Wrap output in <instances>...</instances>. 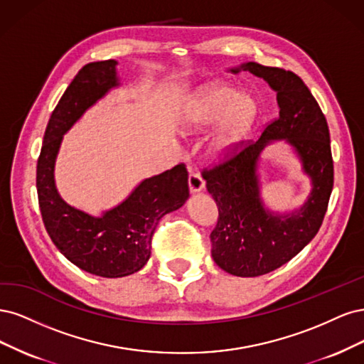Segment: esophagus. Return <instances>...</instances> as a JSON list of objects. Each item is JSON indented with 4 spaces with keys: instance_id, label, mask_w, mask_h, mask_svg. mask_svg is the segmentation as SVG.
<instances>
[{
    "instance_id": "obj_1",
    "label": "esophagus",
    "mask_w": 364,
    "mask_h": 364,
    "mask_svg": "<svg viewBox=\"0 0 364 364\" xmlns=\"http://www.w3.org/2000/svg\"><path fill=\"white\" fill-rule=\"evenodd\" d=\"M204 189V180L199 173L191 172L189 175V191L191 193H198Z\"/></svg>"
}]
</instances>
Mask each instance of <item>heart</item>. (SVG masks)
I'll return each mask as SVG.
<instances>
[{
    "mask_svg": "<svg viewBox=\"0 0 364 364\" xmlns=\"http://www.w3.org/2000/svg\"><path fill=\"white\" fill-rule=\"evenodd\" d=\"M259 114V105L250 93L228 85L213 83L195 92L178 110L177 122L186 136L201 134L216 128L210 136L207 156L213 161H222L232 156L248 137Z\"/></svg>",
    "mask_w": 364,
    "mask_h": 364,
    "instance_id": "b5f03b06",
    "label": "heart"
}]
</instances>
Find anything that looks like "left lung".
Wrapping results in <instances>:
<instances>
[{"instance_id": "8db88e82", "label": "left lung", "mask_w": 364, "mask_h": 364, "mask_svg": "<svg viewBox=\"0 0 364 364\" xmlns=\"http://www.w3.org/2000/svg\"><path fill=\"white\" fill-rule=\"evenodd\" d=\"M230 71L263 78L277 93L279 109L257 142L204 171L207 191L219 210L218 225L210 234L215 263L231 275L259 277L291 260L322 225L334 183L330 132L318 101L296 74L255 62ZM274 141L292 148L312 184L304 204L284 214L267 209L261 198L259 157Z\"/></svg>"}]
</instances>
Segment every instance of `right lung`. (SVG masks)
<instances>
[{
	"label": "right lung",
	"instance_id": "add662e5",
	"mask_svg": "<svg viewBox=\"0 0 364 364\" xmlns=\"http://www.w3.org/2000/svg\"><path fill=\"white\" fill-rule=\"evenodd\" d=\"M116 66V60H104L80 69L46 125L36 169L39 208L55 248L81 271L104 278L140 271L149 260L159 220L189 198L184 165L142 180L122 203L100 216L68 204L58 193L54 169L63 136L92 105L121 86Z\"/></svg>",
	"mask_w": 364,
	"mask_h": 364
}]
</instances>
